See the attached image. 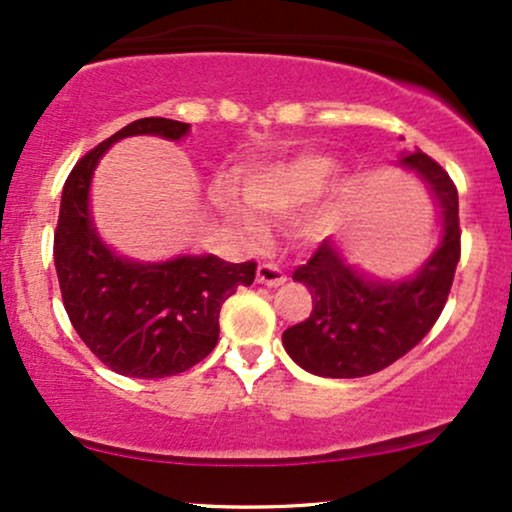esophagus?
<instances>
[{
	"instance_id": "esophagus-1",
	"label": "esophagus",
	"mask_w": 512,
	"mask_h": 512,
	"mask_svg": "<svg viewBox=\"0 0 512 512\" xmlns=\"http://www.w3.org/2000/svg\"><path fill=\"white\" fill-rule=\"evenodd\" d=\"M286 281L288 276L283 274V269L274 262H262L260 267H257V283H262V286L276 288V286H283Z\"/></svg>"
}]
</instances>
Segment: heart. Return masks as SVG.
I'll list each match as a JSON object with an SVG mask.
<instances>
[{
  "label": "heart",
  "mask_w": 512,
  "mask_h": 512,
  "mask_svg": "<svg viewBox=\"0 0 512 512\" xmlns=\"http://www.w3.org/2000/svg\"><path fill=\"white\" fill-rule=\"evenodd\" d=\"M331 172V160L321 158V155H300L288 163L264 165L245 174L241 181V196L252 210L264 212V215H286L319 196ZM217 203L245 234L252 238L262 234L260 222L238 208L236 200H231L226 193L217 198Z\"/></svg>",
  "instance_id": "b5f03b06"
}]
</instances>
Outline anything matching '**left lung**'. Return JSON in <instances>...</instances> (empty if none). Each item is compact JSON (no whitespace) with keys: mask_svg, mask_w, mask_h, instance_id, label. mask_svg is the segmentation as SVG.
<instances>
[{"mask_svg":"<svg viewBox=\"0 0 512 512\" xmlns=\"http://www.w3.org/2000/svg\"><path fill=\"white\" fill-rule=\"evenodd\" d=\"M401 165L418 172L439 200L444 236L416 278L375 283L323 241L293 281L307 286L314 309L283 333V347L304 371L323 378H364L411 352L442 314L461 260L458 191L444 167L423 151L404 153Z\"/></svg>","mask_w":512,"mask_h":512,"instance_id":"obj_1","label":"left lung"}]
</instances>
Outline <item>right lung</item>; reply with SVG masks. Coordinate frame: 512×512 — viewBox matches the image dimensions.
Returning a JSON list of instances; mask_svg holds the SVG:
<instances>
[{
	"mask_svg": "<svg viewBox=\"0 0 512 512\" xmlns=\"http://www.w3.org/2000/svg\"><path fill=\"white\" fill-rule=\"evenodd\" d=\"M186 122L141 118L82 155L68 174L54 231V264L63 307L84 345L111 371L167 378L189 371L215 349L219 312L236 288L255 281V262L215 255L139 264L113 255L89 215L94 167L115 141L158 134L177 141Z\"/></svg>",
	"mask_w": 512,
	"mask_h": 512,
	"instance_id": "right-lung-1",
	"label": "right lung"
}]
</instances>
